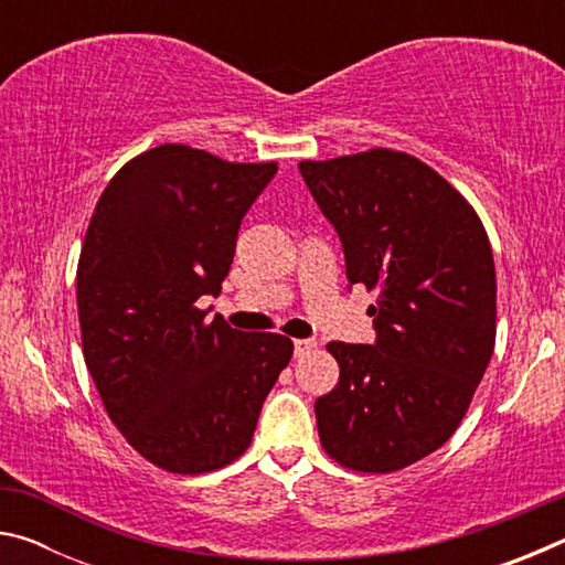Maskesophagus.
Masks as SVG:
<instances>
[{"label": "esophagus", "instance_id": "1", "mask_svg": "<svg viewBox=\"0 0 565 565\" xmlns=\"http://www.w3.org/2000/svg\"><path fill=\"white\" fill-rule=\"evenodd\" d=\"M313 349H317V341H313V339H296L294 341L296 356H306V353H311Z\"/></svg>", "mask_w": 565, "mask_h": 565}]
</instances>
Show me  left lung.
<instances>
[{
    "label": "left lung",
    "instance_id": "obj_1",
    "mask_svg": "<svg viewBox=\"0 0 565 565\" xmlns=\"http://www.w3.org/2000/svg\"><path fill=\"white\" fill-rule=\"evenodd\" d=\"M299 171L337 228L349 281L376 291V341L327 347L341 374L313 404L321 446L351 471H401L454 436L493 356L489 234L438 171L404 151Z\"/></svg>",
    "mask_w": 565,
    "mask_h": 565
}]
</instances>
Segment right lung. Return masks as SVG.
Segmentation results:
<instances>
[{
	"label": "right lung",
	"mask_w": 565,
	"mask_h": 565,
	"mask_svg": "<svg viewBox=\"0 0 565 565\" xmlns=\"http://www.w3.org/2000/svg\"><path fill=\"white\" fill-rule=\"evenodd\" d=\"M276 169L161 145L94 206L76 266L84 361L111 424L169 473L236 461L291 361V339L209 321L199 306L222 291L242 218Z\"/></svg>",
	"instance_id": "1"
}]
</instances>
